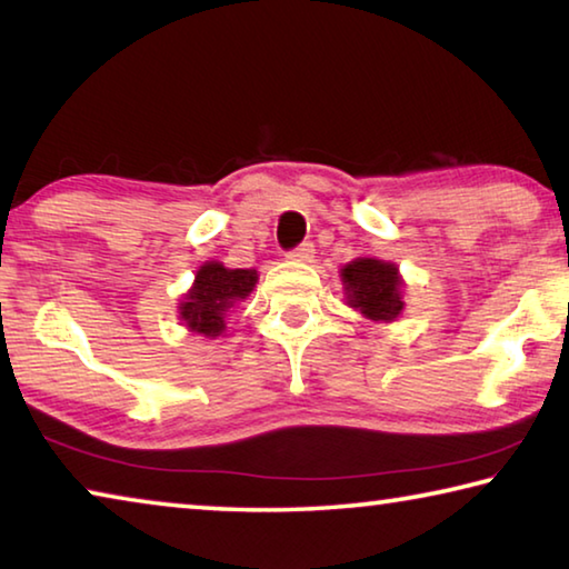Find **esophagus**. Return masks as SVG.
Returning <instances> with one entry per match:
<instances>
[{
  "mask_svg": "<svg viewBox=\"0 0 569 569\" xmlns=\"http://www.w3.org/2000/svg\"><path fill=\"white\" fill-rule=\"evenodd\" d=\"M288 258L296 263H311L313 261V243H301L298 248H293Z\"/></svg>",
  "mask_w": 569,
  "mask_h": 569,
  "instance_id": "1",
  "label": "esophagus"
}]
</instances>
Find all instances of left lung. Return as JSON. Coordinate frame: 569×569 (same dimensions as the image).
I'll use <instances>...</instances> for the list:
<instances>
[{"label":"left lung","instance_id":"1","mask_svg":"<svg viewBox=\"0 0 569 569\" xmlns=\"http://www.w3.org/2000/svg\"><path fill=\"white\" fill-rule=\"evenodd\" d=\"M346 301L366 319L389 323L403 311L399 268L379 258H356L341 268Z\"/></svg>","mask_w":569,"mask_h":569}]
</instances>
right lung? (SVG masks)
Segmentation results:
<instances>
[{
    "label": "right lung",
    "mask_w": 569,
    "mask_h": 569,
    "mask_svg": "<svg viewBox=\"0 0 569 569\" xmlns=\"http://www.w3.org/2000/svg\"><path fill=\"white\" fill-rule=\"evenodd\" d=\"M256 281L253 268H226L218 261L203 263L196 273V283L178 306L182 323L192 333L216 339L226 329V313L253 291Z\"/></svg>",
    "instance_id": "obj_1"
}]
</instances>
